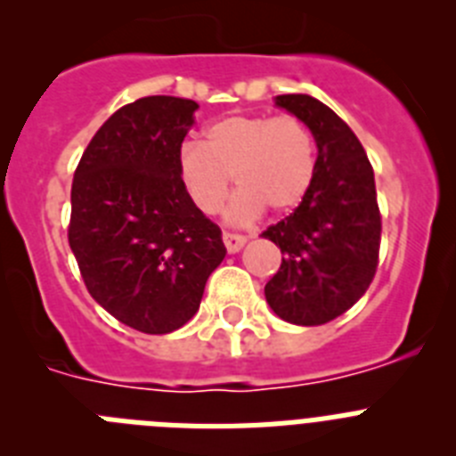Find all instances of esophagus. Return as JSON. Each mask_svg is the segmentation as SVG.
Wrapping results in <instances>:
<instances>
[{"mask_svg": "<svg viewBox=\"0 0 456 456\" xmlns=\"http://www.w3.org/2000/svg\"><path fill=\"white\" fill-rule=\"evenodd\" d=\"M224 244L228 248V253H237L247 244V237L237 235V232H224Z\"/></svg>", "mask_w": 456, "mask_h": 456, "instance_id": "obj_1", "label": "esophagus"}]
</instances>
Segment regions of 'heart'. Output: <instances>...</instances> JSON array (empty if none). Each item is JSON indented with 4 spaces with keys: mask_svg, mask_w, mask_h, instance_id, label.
Here are the masks:
<instances>
[{
    "mask_svg": "<svg viewBox=\"0 0 456 456\" xmlns=\"http://www.w3.org/2000/svg\"><path fill=\"white\" fill-rule=\"evenodd\" d=\"M178 175L193 208L216 215L231 191L240 193L231 219L248 221L260 209L289 212L315 178V139L297 116H225L205 132L203 143H184Z\"/></svg>",
    "mask_w": 456,
    "mask_h": 456,
    "instance_id": "heart-1",
    "label": "heart"
}]
</instances>
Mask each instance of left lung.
Segmentation results:
<instances>
[{
  "label": "left lung",
  "instance_id": "obj_1",
  "mask_svg": "<svg viewBox=\"0 0 456 456\" xmlns=\"http://www.w3.org/2000/svg\"><path fill=\"white\" fill-rule=\"evenodd\" d=\"M276 104L308 125L317 162L299 208L263 232L283 253L265 297L281 320L320 326L347 313L377 273L381 212L374 171L352 127L324 102L289 93L276 95Z\"/></svg>",
  "mask_w": 456,
  "mask_h": 456
}]
</instances>
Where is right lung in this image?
Wrapping results in <instances>:
<instances>
[{"label":"right lung","instance_id":"obj_1","mask_svg":"<svg viewBox=\"0 0 456 456\" xmlns=\"http://www.w3.org/2000/svg\"><path fill=\"white\" fill-rule=\"evenodd\" d=\"M199 104L148 95L120 107L84 151L68 241L84 285L109 315L162 336L199 310L225 257L221 228L193 208L178 152Z\"/></svg>","mask_w":456,"mask_h":456}]
</instances>
